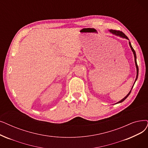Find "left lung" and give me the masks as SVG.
I'll list each match as a JSON object with an SVG mask.
<instances>
[{
  "label": "left lung",
  "instance_id": "obj_1",
  "mask_svg": "<svg viewBox=\"0 0 148 148\" xmlns=\"http://www.w3.org/2000/svg\"><path fill=\"white\" fill-rule=\"evenodd\" d=\"M109 31L110 32V33H111V34H114V35H115V36H119V37H121V38H126V39H127L128 40H129V38H127V37L123 33H122L121 31H116V30H113V29H110V30H109ZM129 45H130V48H131V50H132V53H133V54H134V60H135V63H136V69H137V75H136V80H135V82H134V85H133V86H132V88H131V91H130V92L128 93L126 95V97H125L122 100H121L120 101H118L117 103H115V104H117V103H121V102H123L127 97L128 96H129V95L130 94V93H131V90H132V88H133V86H134V84H135V83H136V80H137V78H138V65H137V56H136V51H134V48H132V45H131V42H129Z\"/></svg>",
  "mask_w": 148,
  "mask_h": 148
}]
</instances>
